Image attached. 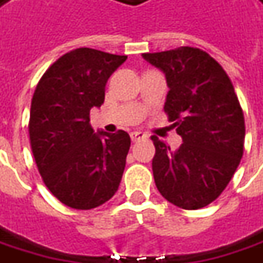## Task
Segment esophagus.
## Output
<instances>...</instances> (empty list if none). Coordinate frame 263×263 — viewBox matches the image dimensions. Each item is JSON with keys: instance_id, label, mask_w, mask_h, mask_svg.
Segmentation results:
<instances>
[{"instance_id": "obj_1", "label": "esophagus", "mask_w": 263, "mask_h": 263, "mask_svg": "<svg viewBox=\"0 0 263 263\" xmlns=\"http://www.w3.org/2000/svg\"><path fill=\"white\" fill-rule=\"evenodd\" d=\"M130 137H132L133 142H139V140L147 139V135L143 133V132H132V133H130Z\"/></svg>"}]
</instances>
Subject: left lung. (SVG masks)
Masks as SVG:
<instances>
[{"instance_id":"1","label":"left lung","mask_w":263,"mask_h":263,"mask_svg":"<svg viewBox=\"0 0 263 263\" xmlns=\"http://www.w3.org/2000/svg\"><path fill=\"white\" fill-rule=\"evenodd\" d=\"M165 72V112L182 144L172 151L156 136L152 171L165 200L184 210L209 205L224 191L245 149V116L232 79L214 58L197 47L143 53Z\"/></svg>"}]
</instances>
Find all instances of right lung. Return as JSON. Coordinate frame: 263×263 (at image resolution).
<instances>
[{
    "instance_id": "right-lung-1",
    "label": "right lung",
    "mask_w": 263,
    "mask_h": 263,
    "mask_svg": "<svg viewBox=\"0 0 263 263\" xmlns=\"http://www.w3.org/2000/svg\"><path fill=\"white\" fill-rule=\"evenodd\" d=\"M127 56L89 47L70 50L43 73L31 98L30 146L47 190L70 209L91 210L119 190L130 136L89 126V111L105 98V84Z\"/></svg>"
}]
</instances>
